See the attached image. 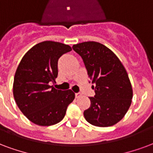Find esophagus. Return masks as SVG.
Masks as SVG:
<instances>
[{"instance_id": "obj_1", "label": "esophagus", "mask_w": 153, "mask_h": 153, "mask_svg": "<svg viewBox=\"0 0 153 153\" xmlns=\"http://www.w3.org/2000/svg\"><path fill=\"white\" fill-rule=\"evenodd\" d=\"M75 97H76V98H80V97H82V94L80 93V92L75 93Z\"/></svg>"}]
</instances>
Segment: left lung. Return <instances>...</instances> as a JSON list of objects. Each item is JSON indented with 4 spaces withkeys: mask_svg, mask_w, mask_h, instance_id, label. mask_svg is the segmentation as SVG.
Segmentation results:
<instances>
[{
    "mask_svg": "<svg viewBox=\"0 0 153 153\" xmlns=\"http://www.w3.org/2000/svg\"><path fill=\"white\" fill-rule=\"evenodd\" d=\"M85 64L96 95L83 115L91 125L108 127L123 119L131 105L133 90L124 65L113 51L100 43L73 45Z\"/></svg>",
    "mask_w": 153,
    "mask_h": 153,
    "instance_id": "obj_1",
    "label": "left lung"
}]
</instances>
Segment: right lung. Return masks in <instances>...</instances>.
<instances>
[{
	"instance_id": "add662e5",
	"label": "right lung",
	"mask_w": 153,
	"mask_h": 153,
	"mask_svg": "<svg viewBox=\"0 0 153 153\" xmlns=\"http://www.w3.org/2000/svg\"><path fill=\"white\" fill-rule=\"evenodd\" d=\"M71 47L54 41L37 44L26 53L13 78V94L18 107L31 123L48 126L60 123L75 95L57 90L50 82L57 77V62Z\"/></svg>"
}]
</instances>
